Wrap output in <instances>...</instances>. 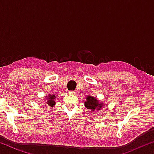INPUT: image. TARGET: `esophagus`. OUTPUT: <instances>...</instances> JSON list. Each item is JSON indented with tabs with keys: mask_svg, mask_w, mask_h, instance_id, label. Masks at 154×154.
Here are the masks:
<instances>
[{
	"mask_svg": "<svg viewBox=\"0 0 154 154\" xmlns=\"http://www.w3.org/2000/svg\"><path fill=\"white\" fill-rule=\"evenodd\" d=\"M70 93H71V94H75V93H76V91H70Z\"/></svg>",
	"mask_w": 154,
	"mask_h": 154,
	"instance_id": "esophagus-1",
	"label": "esophagus"
}]
</instances>
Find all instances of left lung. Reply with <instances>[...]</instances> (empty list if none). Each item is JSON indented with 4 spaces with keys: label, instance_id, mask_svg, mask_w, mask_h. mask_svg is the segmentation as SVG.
Masks as SVG:
<instances>
[{
    "label": "left lung",
    "instance_id": "8db88e82",
    "mask_svg": "<svg viewBox=\"0 0 154 154\" xmlns=\"http://www.w3.org/2000/svg\"><path fill=\"white\" fill-rule=\"evenodd\" d=\"M85 107L88 109H92V111L96 110V111H100L102 109V103L99 104L96 98L91 96H88L85 102Z\"/></svg>",
    "mask_w": 154,
    "mask_h": 154
}]
</instances>
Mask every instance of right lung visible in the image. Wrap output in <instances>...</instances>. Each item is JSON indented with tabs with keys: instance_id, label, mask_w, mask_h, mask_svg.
Here are the masks:
<instances>
[{
	"instance_id": "1",
	"label": "right lung",
	"mask_w": 154,
	"mask_h": 154,
	"mask_svg": "<svg viewBox=\"0 0 154 154\" xmlns=\"http://www.w3.org/2000/svg\"><path fill=\"white\" fill-rule=\"evenodd\" d=\"M56 96L54 95H49V97H48L49 100H48V102H46V103L48 104L49 106H53L54 105V104L56 103L55 100H54Z\"/></svg>"
}]
</instances>
